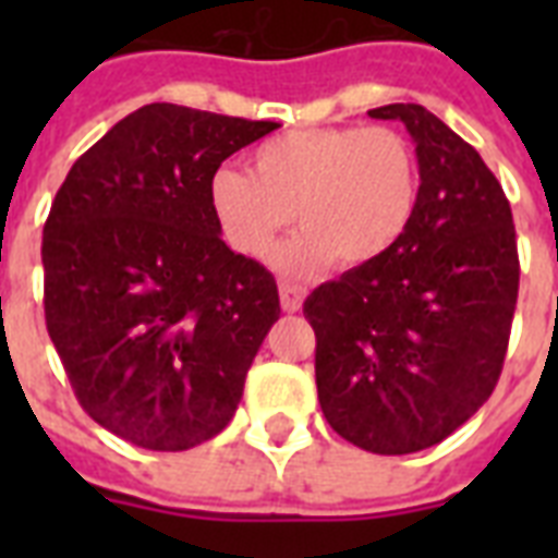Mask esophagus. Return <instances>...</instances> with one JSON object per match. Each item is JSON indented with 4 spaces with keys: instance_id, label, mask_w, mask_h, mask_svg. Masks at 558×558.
<instances>
[{
    "instance_id": "34e87169",
    "label": "esophagus",
    "mask_w": 558,
    "mask_h": 558,
    "mask_svg": "<svg viewBox=\"0 0 558 558\" xmlns=\"http://www.w3.org/2000/svg\"><path fill=\"white\" fill-rule=\"evenodd\" d=\"M280 306H283V313H298L304 306V289L280 283Z\"/></svg>"
}]
</instances>
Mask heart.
<instances>
[{"mask_svg": "<svg viewBox=\"0 0 558 558\" xmlns=\"http://www.w3.org/2000/svg\"><path fill=\"white\" fill-rule=\"evenodd\" d=\"M420 199L414 144L390 126H310L271 135L252 153V173L219 168L208 202L234 252L263 257L298 217L304 226L271 254L306 278L330 260L356 269L405 234Z\"/></svg>", "mask_w": 558, "mask_h": 558, "instance_id": "obj_1", "label": "heart"}]
</instances>
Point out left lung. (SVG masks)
Segmentation results:
<instances>
[{
    "label": "left lung",
    "instance_id": "8db88e82",
    "mask_svg": "<svg viewBox=\"0 0 558 558\" xmlns=\"http://www.w3.org/2000/svg\"><path fill=\"white\" fill-rule=\"evenodd\" d=\"M402 121L420 159V199L379 260L306 298L315 385L332 425L373 454H411L458 432L501 376L519 298L510 202L472 144L420 104Z\"/></svg>",
    "mask_w": 558,
    "mask_h": 558
}]
</instances>
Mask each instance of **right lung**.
I'll use <instances>...</instances> for the list:
<instances>
[{"label": "right lung", "mask_w": 558, "mask_h": 558, "mask_svg": "<svg viewBox=\"0 0 558 558\" xmlns=\"http://www.w3.org/2000/svg\"><path fill=\"white\" fill-rule=\"evenodd\" d=\"M278 126L150 104L57 191L43 228L48 336L83 411L121 440L185 451L231 423L280 301L269 271L219 236L208 182Z\"/></svg>", "instance_id": "right-lung-1"}]
</instances>
